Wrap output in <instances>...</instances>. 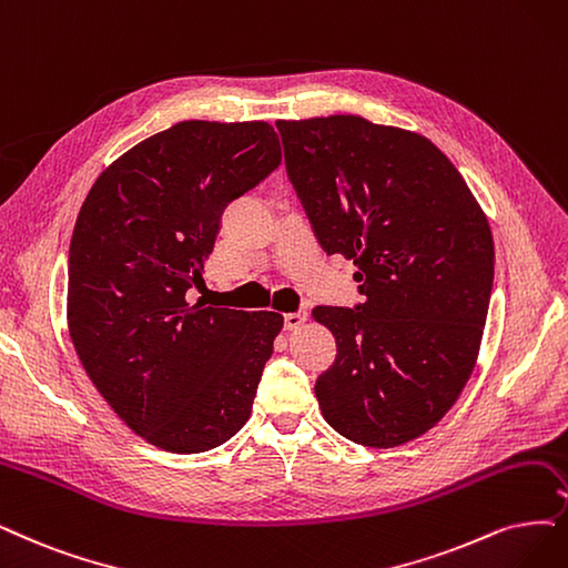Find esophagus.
<instances>
[{"label": "esophagus", "mask_w": 568, "mask_h": 568, "mask_svg": "<svg viewBox=\"0 0 568 568\" xmlns=\"http://www.w3.org/2000/svg\"><path fill=\"white\" fill-rule=\"evenodd\" d=\"M306 321H308V316H306L304 311H297V313H285L283 325H285V329H300Z\"/></svg>", "instance_id": "esophagus-1"}]
</instances>
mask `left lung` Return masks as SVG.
I'll list each match as a JSON object with an SVG mask.
<instances>
[{
	"label": "left lung",
	"instance_id": "left-lung-1",
	"mask_svg": "<svg viewBox=\"0 0 568 568\" xmlns=\"http://www.w3.org/2000/svg\"><path fill=\"white\" fill-rule=\"evenodd\" d=\"M276 129L313 234L358 266L363 304L313 308L337 339L321 412L351 443L405 445L470 379L494 285L489 222L424 135L351 114Z\"/></svg>",
	"mask_w": 568,
	"mask_h": 568
}]
</instances>
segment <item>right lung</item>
Masks as SVG:
<instances>
[{
  "label": "right lung",
  "mask_w": 568,
  "mask_h": 568,
  "mask_svg": "<svg viewBox=\"0 0 568 568\" xmlns=\"http://www.w3.org/2000/svg\"><path fill=\"white\" fill-rule=\"evenodd\" d=\"M281 165L264 121H180L104 171L83 201L68 262V323L79 361L146 443L199 454L247 422L276 311L189 302L224 207Z\"/></svg>",
  "instance_id": "add662e5"
}]
</instances>
